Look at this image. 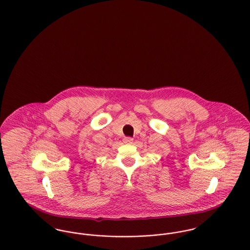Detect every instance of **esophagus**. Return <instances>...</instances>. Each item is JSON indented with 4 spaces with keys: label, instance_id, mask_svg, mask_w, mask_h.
<instances>
[{
    "label": "esophagus",
    "instance_id": "obj_1",
    "mask_svg": "<svg viewBox=\"0 0 250 250\" xmlns=\"http://www.w3.org/2000/svg\"><path fill=\"white\" fill-rule=\"evenodd\" d=\"M124 143H133V139H132V138H129V137H127V138H125V139H124Z\"/></svg>",
    "mask_w": 250,
    "mask_h": 250
}]
</instances>
